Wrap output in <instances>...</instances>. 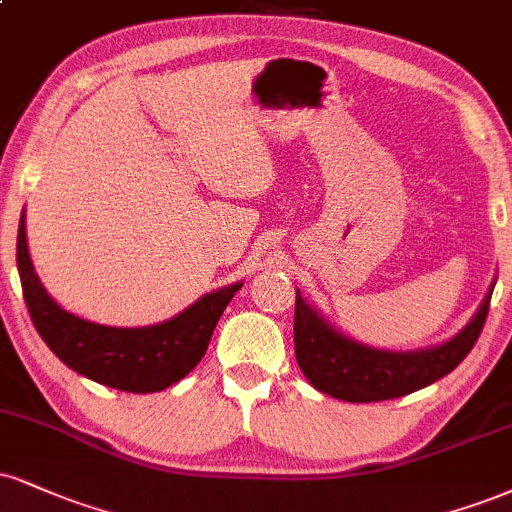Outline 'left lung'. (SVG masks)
<instances>
[{"instance_id": "8db88e82", "label": "left lung", "mask_w": 512, "mask_h": 512, "mask_svg": "<svg viewBox=\"0 0 512 512\" xmlns=\"http://www.w3.org/2000/svg\"><path fill=\"white\" fill-rule=\"evenodd\" d=\"M496 281L463 329L446 343L410 353L365 346L334 329L295 291V357L303 374L326 396L346 403H374L420 391L453 372L477 343Z\"/></svg>"}]
</instances>
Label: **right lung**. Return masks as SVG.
Listing matches in <instances>:
<instances>
[{
  "instance_id": "add662e5",
  "label": "right lung",
  "mask_w": 512,
  "mask_h": 512,
  "mask_svg": "<svg viewBox=\"0 0 512 512\" xmlns=\"http://www.w3.org/2000/svg\"><path fill=\"white\" fill-rule=\"evenodd\" d=\"M16 264L30 319L49 350L73 372L109 389L155 393L176 384L202 360L219 317L243 283L202 295L176 317L152 326H107L64 310L35 274L26 238V209L18 221Z\"/></svg>"
}]
</instances>
